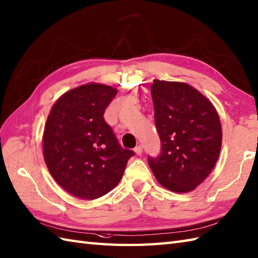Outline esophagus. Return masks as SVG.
Segmentation results:
<instances>
[{"label": "esophagus", "instance_id": "obj_1", "mask_svg": "<svg viewBox=\"0 0 258 258\" xmlns=\"http://www.w3.org/2000/svg\"><path fill=\"white\" fill-rule=\"evenodd\" d=\"M134 152H135L136 155H142V154H143V147H142L141 145L136 146V147L134 148Z\"/></svg>", "mask_w": 258, "mask_h": 258}]
</instances>
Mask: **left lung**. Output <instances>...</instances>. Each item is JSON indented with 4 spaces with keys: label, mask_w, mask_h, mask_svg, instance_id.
<instances>
[{
    "label": "left lung",
    "mask_w": 258,
    "mask_h": 258,
    "mask_svg": "<svg viewBox=\"0 0 258 258\" xmlns=\"http://www.w3.org/2000/svg\"><path fill=\"white\" fill-rule=\"evenodd\" d=\"M161 152L148 157L157 181L173 192L192 191L217 164L222 128L205 95L183 82L155 79L151 87Z\"/></svg>",
    "instance_id": "obj_1"
}]
</instances>
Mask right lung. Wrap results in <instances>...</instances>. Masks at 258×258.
Segmentation results:
<instances>
[{"mask_svg":"<svg viewBox=\"0 0 258 258\" xmlns=\"http://www.w3.org/2000/svg\"><path fill=\"white\" fill-rule=\"evenodd\" d=\"M117 90L87 83L63 93L51 107L43 136L45 163L67 192L93 200L114 189L134 152L119 145L104 111Z\"/></svg>","mask_w":258,"mask_h":258,"instance_id":"add662e5","label":"right lung"}]
</instances>
